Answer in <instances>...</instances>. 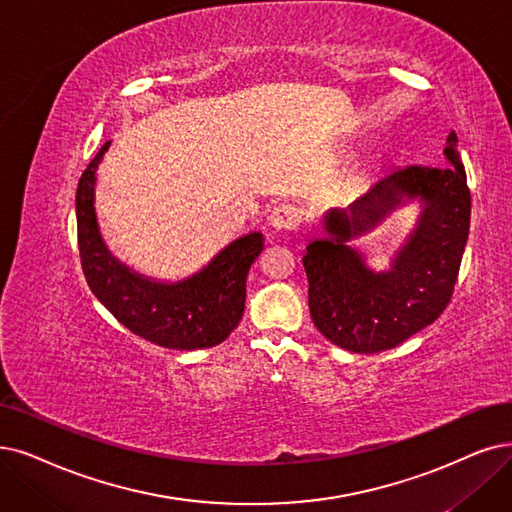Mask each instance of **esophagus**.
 <instances>
[{"instance_id":"34e87169","label":"esophagus","mask_w":512,"mask_h":512,"mask_svg":"<svg viewBox=\"0 0 512 512\" xmlns=\"http://www.w3.org/2000/svg\"><path fill=\"white\" fill-rule=\"evenodd\" d=\"M300 222V210L292 203H281L269 214V224L275 231H294Z\"/></svg>"}]
</instances>
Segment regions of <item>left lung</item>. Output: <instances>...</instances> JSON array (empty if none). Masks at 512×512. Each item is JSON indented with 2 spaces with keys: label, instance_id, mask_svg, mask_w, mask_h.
<instances>
[{
  "label": "left lung",
  "instance_id": "1",
  "mask_svg": "<svg viewBox=\"0 0 512 512\" xmlns=\"http://www.w3.org/2000/svg\"><path fill=\"white\" fill-rule=\"evenodd\" d=\"M452 166H405L382 176L346 210L325 214V237L306 245L309 311L317 330L340 349L380 353L431 325L452 300L470 227V189L447 136ZM407 198L425 203L419 227L388 274H372L348 241L373 230Z\"/></svg>",
  "mask_w": 512,
  "mask_h": 512
}]
</instances>
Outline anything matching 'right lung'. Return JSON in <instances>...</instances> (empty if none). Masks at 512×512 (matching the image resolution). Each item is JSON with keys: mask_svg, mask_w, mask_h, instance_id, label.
<instances>
[{"mask_svg": "<svg viewBox=\"0 0 512 512\" xmlns=\"http://www.w3.org/2000/svg\"><path fill=\"white\" fill-rule=\"evenodd\" d=\"M105 142L77 185V243L92 294L128 330L176 351L210 349L241 321L245 279L264 248L260 233L227 245L206 269L178 283H155L117 262L100 239L94 214V174L109 149Z\"/></svg>", "mask_w": 512, "mask_h": 512, "instance_id": "add662e5", "label": "right lung"}]
</instances>
